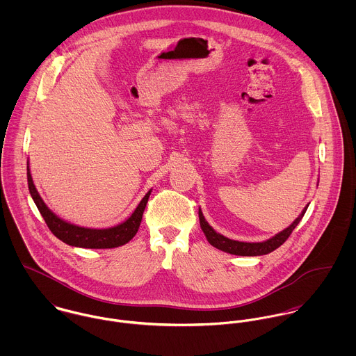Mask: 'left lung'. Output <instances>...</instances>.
I'll return each instance as SVG.
<instances>
[{
    "label": "left lung",
    "instance_id": "8db88e82",
    "mask_svg": "<svg viewBox=\"0 0 356 356\" xmlns=\"http://www.w3.org/2000/svg\"><path fill=\"white\" fill-rule=\"evenodd\" d=\"M307 211V207L303 209V212L299 215V218L289 226L286 227L285 230H282L281 233L275 234L273 238L267 240V241H263V243H243V241H234V240H230L219 233H216L204 219L203 212L199 211V219H200V226H202V230H203L208 243L223 251V252H227V254H238V256H259V254H266L273 252L274 250H277L278 247H281L286 240L288 237L292 234V232L295 230V227L299 225V222L302 220L303 215Z\"/></svg>",
    "mask_w": 356,
    "mask_h": 356
}]
</instances>
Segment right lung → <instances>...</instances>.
<instances>
[{
    "instance_id": "obj_1",
    "label": "right lung",
    "mask_w": 356,
    "mask_h": 356,
    "mask_svg": "<svg viewBox=\"0 0 356 356\" xmlns=\"http://www.w3.org/2000/svg\"><path fill=\"white\" fill-rule=\"evenodd\" d=\"M27 181H29L30 195L37 208L40 209L42 218L45 219V223L48 225L51 233L63 243L72 247H81V248L106 250V248H116L129 243L138 232L144 209L147 207L149 195H151V191H149L126 222L109 229H86V227H79L68 222H64L63 219L57 218L51 212L34 186L29 165H27Z\"/></svg>"
}]
</instances>
